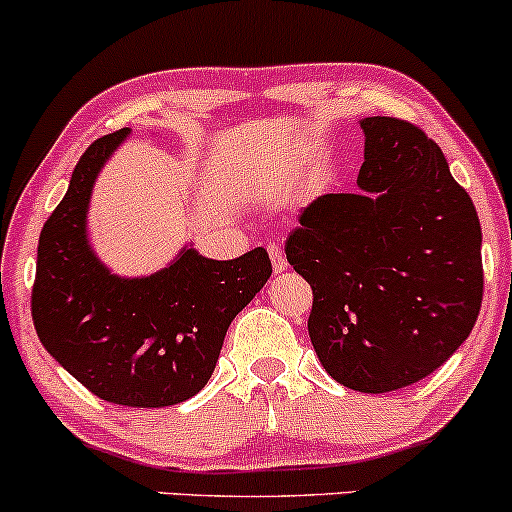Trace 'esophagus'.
<instances>
[{"label":"esophagus","instance_id":"esophagus-1","mask_svg":"<svg viewBox=\"0 0 512 512\" xmlns=\"http://www.w3.org/2000/svg\"><path fill=\"white\" fill-rule=\"evenodd\" d=\"M268 256H271V263H273V271L275 273L287 271V258H285L283 249H280V246H268Z\"/></svg>","mask_w":512,"mask_h":512}]
</instances>
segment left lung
I'll return each instance as SVG.
<instances>
[{
	"mask_svg": "<svg viewBox=\"0 0 512 512\" xmlns=\"http://www.w3.org/2000/svg\"><path fill=\"white\" fill-rule=\"evenodd\" d=\"M360 128V191L312 200L285 254L312 285L319 363L343 387L384 394L428 377L472 333L481 225L426 132L384 116Z\"/></svg>",
	"mask_w": 512,
	"mask_h": 512,
	"instance_id": "left-lung-1",
	"label": "left lung"
}]
</instances>
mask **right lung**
<instances>
[{
    "label": "right lung",
    "mask_w": 512,
    "mask_h": 512,
    "mask_svg": "<svg viewBox=\"0 0 512 512\" xmlns=\"http://www.w3.org/2000/svg\"><path fill=\"white\" fill-rule=\"evenodd\" d=\"M130 128L101 137L74 166L70 188L38 239L31 314L45 350L103 401L135 409L181 404L205 387L229 324L271 278L266 249L232 261L183 246L152 275L108 271L86 234L103 164Z\"/></svg>",
    "instance_id": "obj_1"
}]
</instances>
